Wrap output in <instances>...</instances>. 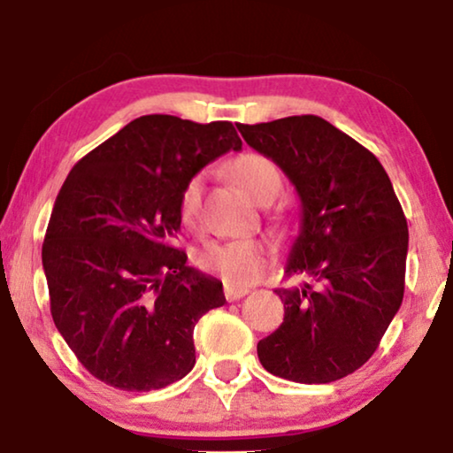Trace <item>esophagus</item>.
<instances>
[{
  "mask_svg": "<svg viewBox=\"0 0 453 453\" xmlns=\"http://www.w3.org/2000/svg\"><path fill=\"white\" fill-rule=\"evenodd\" d=\"M250 290L247 288H237V287H225V296L228 301H237L241 296H245Z\"/></svg>",
  "mask_w": 453,
  "mask_h": 453,
  "instance_id": "obj_1",
  "label": "esophagus"
}]
</instances>
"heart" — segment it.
I'll return each instance as SVG.
<instances>
[{
	"instance_id": "obj_1",
	"label": "heart",
	"mask_w": 453,
	"mask_h": 453,
	"mask_svg": "<svg viewBox=\"0 0 453 453\" xmlns=\"http://www.w3.org/2000/svg\"><path fill=\"white\" fill-rule=\"evenodd\" d=\"M231 177L247 196L259 203H268L282 188L280 171L268 157L259 152H243L231 163ZM203 179L194 175L179 196V216L185 225H196L200 216ZM272 257L268 243L257 239L216 241L208 243L197 256L203 270L214 272L231 287H247L264 274Z\"/></svg>"
}]
</instances>
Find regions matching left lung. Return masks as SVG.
<instances>
[{"label": "left lung", "mask_w": 453, "mask_h": 453, "mask_svg": "<svg viewBox=\"0 0 453 453\" xmlns=\"http://www.w3.org/2000/svg\"><path fill=\"white\" fill-rule=\"evenodd\" d=\"M253 150L274 160L301 197V231L276 288L284 321L257 342L265 371L330 383L373 357L404 296L408 225L373 152L318 115L243 126Z\"/></svg>", "instance_id": "left-lung-1"}]
</instances>
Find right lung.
<instances>
[{
	"label": "right lung",
	"instance_id": "obj_1",
	"mask_svg": "<svg viewBox=\"0 0 453 453\" xmlns=\"http://www.w3.org/2000/svg\"><path fill=\"white\" fill-rule=\"evenodd\" d=\"M241 150L231 121L144 115L80 158L42 243L51 315L84 369L107 386L152 392L196 365L194 327L226 303L222 282L175 245L183 185Z\"/></svg>",
	"mask_w": 453,
	"mask_h": 453
}]
</instances>
